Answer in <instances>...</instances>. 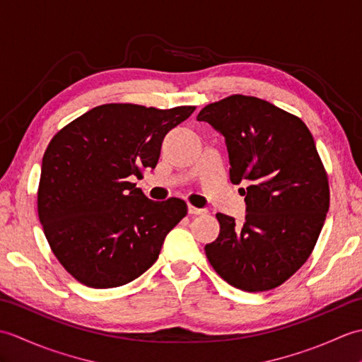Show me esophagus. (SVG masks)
<instances>
[{
    "mask_svg": "<svg viewBox=\"0 0 362 362\" xmlns=\"http://www.w3.org/2000/svg\"><path fill=\"white\" fill-rule=\"evenodd\" d=\"M188 213H189V214H205L206 210H205V209H197V206L189 204V205H188Z\"/></svg>",
    "mask_w": 362,
    "mask_h": 362,
    "instance_id": "1",
    "label": "esophagus"
}]
</instances>
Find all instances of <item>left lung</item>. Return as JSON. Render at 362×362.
Wrapping results in <instances>:
<instances>
[{
  "label": "left lung",
  "instance_id": "obj_1",
  "mask_svg": "<svg viewBox=\"0 0 362 362\" xmlns=\"http://www.w3.org/2000/svg\"><path fill=\"white\" fill-rule=\"evenodd\" d=\"M206 121L226 136L230 180L245 196L240 227L218 213L219 235L205 245L210 264L232 286H280L310 258L329 206L328 175L316 143L296 115L255 96L232 95L205 105Z\"/></svg>",
  "mask_w": 362,
  "mask_h": 362
}]
</instances>
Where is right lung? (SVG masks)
<instances>
[{"mask_svg":"<svg viewBox=\"0 0 362 362\" xmlns=\"http://www.w3.org/2000/svg\"><path fill=\"white\" fill-rule=\"evenodd\" d=\"M194 105H98L52 136L42 161L38 219L65 271L88 288L122 286L156 263L185 201L153 202L134 175L156 168L161 141Z\"/></svg>","mask_w":362,"mask_h":362,"instance_id":"1","label":"right lung"}]
</instances>
